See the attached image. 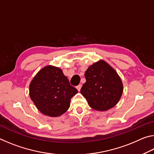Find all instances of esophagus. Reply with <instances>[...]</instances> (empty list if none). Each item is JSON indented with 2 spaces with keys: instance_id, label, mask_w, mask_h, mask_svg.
I'll return each mask as SVG.
<instances>
[{
  "instance_id": "obj_1",
  "label": "esophagus",
  "mask_w": 154,
  "mask_h": 154,
  "mask_svg": "<svg viewBox=\"0 0 154 154\" xmlns=\"http://www.w3.org/2000/svg\"><path fill=\"white\" fill-rule=\"evenodd\" d=\"M76 88H77V90H78V91H79H79L81 90V88H82V85H81V84H79V85H77V86L76 87Z\"/></svg>"
}]
</instances>
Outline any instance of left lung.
<instances>
[{
    "mask_svg": "<svg viewBox=\"0 0 154 154\" xmlns=\"http://www.w3.org/2000/svg\"><path fill=\"white\" fill-rule=\"evenodd\" d=\"M86 82L81 89L91 108L106 111L118 103L123 92L122 80L116 71L103 60L88 68L85 72Z\"/></svg>",
    "mask_w": 154,
    "mask_h": 154,
    "instance_id": "8db88e82",
    "label": "left lung"
}]
</instances>
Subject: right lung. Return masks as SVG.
Instances as JSON below:
<instances>
[{
  "instance_id": "1",
  "label": "right lung",
  "mask_w": 154,
  "mask_h": 154,
  "mask_svg": "<svg viewBox=\"0 0 154 154\" xmlns=\"http://www.w3.org/2000/svg\"><path fill=\"white\" fill-rule=\"evenodd\" d=\"M30 96L41 113L58 117L70 106L71 99L78 92L58 67L48 66L36 74L30 83Z\"/></svg>"
}]
</instances>
